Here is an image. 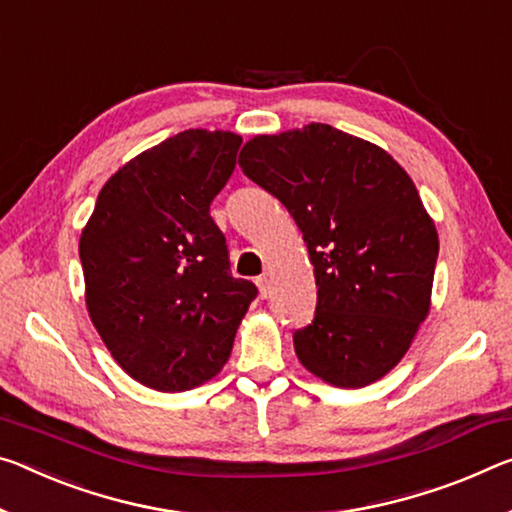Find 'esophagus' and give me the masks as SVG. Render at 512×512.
Wrapping results in <instances>:
<instances>
[{
  "label": "esophagus",
  "mask_w": 512,
  "mask_h": 512,
  "mask_svg": "<svg viewBox=\"0 0 512 512\" xmlns=\"http://www.w3.org/2000/svg\"><path fill=\"white\" fill-rule=\"evenodd\" d=\"M257 289H259V296H262V298L271 296V282H269V278H266V275H264V278L257 280Z\"/></svg>",
  "instance_id": "obj_1"
}]
</instances>
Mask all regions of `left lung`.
<instances>
[{
	"mask_svg": "<svg viewBox=\"0 0 512 512\" xmlns=\"http://www.w3.org/2000/svg\"><path fill=\"white\" fill-rule=\"evenodd\" d=\"M239 166L294 216L314 264L300 364L344 389L387 376L431 312L440 250L415 182L387 150L323 123L253 136Z\"/></svg>",
	"mask_w": 512,
	"mask_h": 512,
	"instance_id": "8db88e82",
	"label": "left lung"
}]
</instances>
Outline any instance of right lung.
<instances>
[{
  "instance_id": "1",
  "label": "right lung",
  "mask_w": 512,
  "mask_h": 512,
  "mask_svg": "<svg viewBox=\"0 0 512 512\" xmlns=\"http://www.w3.org/2000/svg\"><path fill=\"white\" fill-rule=\"evenodd\" d=\"M241 136L186 129L136 154L97 196L79 237L86 310L127 376L184 392L223 369L257 287L232 278L209 205Z\"/></svg>"
}]
</instances>
